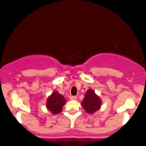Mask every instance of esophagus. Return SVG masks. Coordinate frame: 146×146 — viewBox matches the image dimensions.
Listing matches in <instances>:
<instances>
[{
  "instance_id": "obj_1",
  "label": "esophagus",
  "mask_w": 146,
  "mask_h": 146,
  "mask_svg": "<svg viewBox=\"0 0 146 146\" xmlns=\"http://www.w3.org/2000/svg\"><path fill=\"white\" fill-rule=\"evenodd\" d=\"M70 99L71 100H76L77 99V97L75 96H71L70 97Z\"/></svg>"
}]
</instances>
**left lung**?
I'll use <instances>...</instances> for the list:
<instances>
[{
	"mask_svg": "<svg viewBox=\"0 0 146 146\" xmlns=\"http://www.w3.org/2000/svg\"><path fill=\"white\" fill-rule=\"evenodd\" d=\"M102 100L96 94L95 92L92 89L87 91L81 106L85 111L89 114H93L96 111L100 109Z\"/></svg>",
	"mask_w": 146,
	"mask_h": 146,
	"instance_id": "8db88e82",
	"label": "left lung"
}]
</instances>
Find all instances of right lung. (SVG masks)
I'll list each match as a JSON object with an SVG mask.
<instances>
[{
	"mask_svg": "<svg viewBox=\"0 0 146 146\" xmlns=\"http://www.w3.org/2000/svg\"><path fill=\"white\" fill-rule=\"evenodd\" d=\"M66 101L63 96L54 91L46 100V108L53 115L59 113L62 111L63 106L66 104Z\"/></svg>",
	"mask_w": 146,
	"mask_h": 146,
	"instance_id": "right-lung-1",
	"label": "right lung"
}]
</instances>
